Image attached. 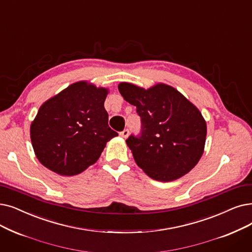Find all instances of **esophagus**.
<instances>
[{
    "label": "esophagus",
    "mask_w": 252,
    "mask_h": 252,
    "mask_svg": "<svg viewBox=\"0 0 252 252\" xmlns=\"http://www.w3.org/2000/svg\"><path fill=\"white\" fill-rule=\"evenodd\" d=\"M128 134H129V130H128L127 128L124 129V130H123V132H120V136H122L123 138H127Z\"/></svg>",
    "instance_id": "1"
}]
</instances>
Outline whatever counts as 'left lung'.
<instances>
[{"label":"left lung","instance_id":"1","mask_svg":"<svg viewBox=\"0 0 252 252\" xmlns=\"http://www.w3.org/2000/svg\"><path fill=\"white\" fill-rule=\"evenodd\" d=\"M118 90L141 118L140 134L126 139L137 165L162 182L189 173L200 160L206 141L207 126L199 109L166 84L146 91L123 82Z\"/></svg>","mask_w":252,"mask_h":252}]
</instances>
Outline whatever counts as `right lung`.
Segmentation results:
<instances>
[{
    "label": "right lung",
    "mask_w": 252,
    "mask_h": 252,
    "mask_svg": "<svg viewBox=\"0 0 252 252\" xmlns=\"http://www.w3.org/2000/svg\"><path fill=\"white\" fill-rule=\"evenodd\" d=\"M108 91L76 82L43 104L31 125L32 145L43 166L63 176L83 172L118 134L108 126Z\"/></svg>",
    "instance_id": "1"
}]
</instances>
